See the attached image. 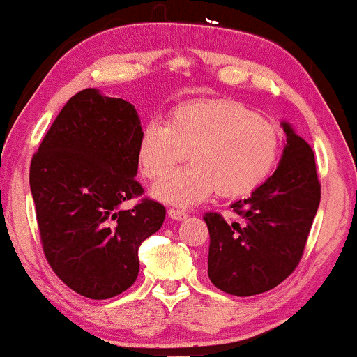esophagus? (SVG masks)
<instances>
[{
  "mask_svg": "<svg viewBox=\"0 0 357 357\" xmlns=\"http://www.w3.org/2000/svg\"><path fill=\"white\" fill-rule=\"evenodd\" d=\"M167 214L172 219H177V221H183V219L188 218V213L182 211V209H175V208H170L169 211H167Z\"/></svg>",
  "mask_w": 357,
  "mask_h": 357,
  "instance_id": "34e87169",
  "label": "esophagus"
}]
</instances>
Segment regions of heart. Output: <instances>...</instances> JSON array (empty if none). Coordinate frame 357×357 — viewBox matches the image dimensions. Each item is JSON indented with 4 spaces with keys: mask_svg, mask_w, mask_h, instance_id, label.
I'll return each mask as SVG.
<instances>
[{
    "mask_svg": "<svg viewBox=\"0 0 357 357\" xmlns=\"http://www.w3.org/2000/svg\"><path fill=\"white\" fill-rule=\"evenodd\" d=\"M281 135L265 116L231 99L183 102L170 112L167 126L153 121L138 144L141 174L162 178L185 154L192 164L154 185L153 197L192 208L216 192L242 198L265 182L280 154Z\"/></svg>",
    "mask_w": 357,
    "mask_h": 357,
    "instance_id": "1",
    "label": "heart"
}]
</instances>
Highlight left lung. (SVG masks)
<instances>
[{
    "label": "left lung",
    "mask_w": 357,
    "mask_h": 357,
    "mask_svg": "<svg viewBox=\"0 0 357 357\" xmlns=\"http://www.w3.org/2000/svg\"><path fill=\"white\" fill-rule=\"evenodd\" d=\"M275 174L245 199L232 203L241 222L206 213L208 276L218 289L247 297L276 287L299 265L320 204L314 151L286 121Z\"/></svg>",
    "instance_id": "obj_1"
}]
</instances>
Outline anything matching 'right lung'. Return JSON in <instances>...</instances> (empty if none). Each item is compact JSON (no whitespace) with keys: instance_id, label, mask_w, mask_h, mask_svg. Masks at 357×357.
<instances>
[{"instance_id":"add662e5","label":"right lung","mask_w":357,"mask_h":357,"mask_svg":"<svg viewBox=\"0 0 357 357\" xmlns=\"http://www.w3.org/2000/svg\"><path fill=\"white\" fill-rule=\"evenodd\" d=\"M135 105L84 89L53 121L31 162V192L48 265L68 287L110 299L138 278V248L158 232L165 208L141 197Z\"/></svg>"}]
</instances>
